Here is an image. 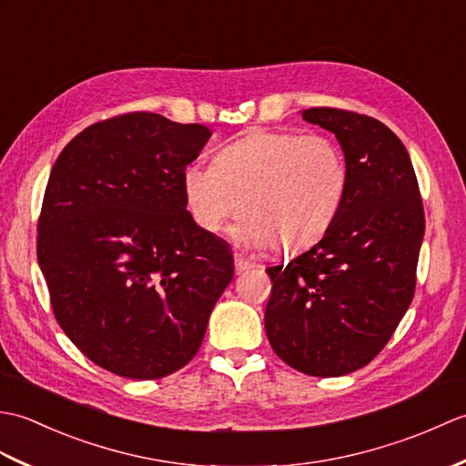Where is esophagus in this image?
I'll return each instance as SVG.
<instances>
[{
  "instance_id": "obj_1",
  "label": "esophagus",
  "mask_w": 466,
  "mask_h": 466,
  "mask_svg": "<svg viewBox=\"0 0 466 466\" xmlns=\"http://www.w3.org/2000/svg\"><path fill=\"white\" fill-rule=\"evenodd\" d=\"M234 266H236V272H238V274H242V272H248L250 268H254V264L246 260L244 256H242V254H238V252L234 254Z\"/></svg>"
}]
</instances>
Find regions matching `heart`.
I'll return each mask as SVG.
<instances>
[{"mask_svg": "<svg viewBox=\"0 0 466 466\" xmlns=\"http://www.w3.org/2000/svg\"><path fill=\"white\" fill-rule=\"evenodd\" d=\"M349 166L336 142L322 134L256 130L216 152L212 166L187 164L182 196L192 222L220 232L242 208L236 238L286 252L319 242L339 218Z\"/></svg>", "mask_w": 466, "mask_h": 466, "instance_id": "1", "label": "heart"}]
</instances>
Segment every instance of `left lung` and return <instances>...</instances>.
<instances>
[{
  "label": "left lung",
  "instance_id": "1",
  "mask_svg": "<svg viewBox=\"0 0 466 466\" xmlns=\"http://www.w3.org/2000/svg\"><path fill=\"white\" fill-rule=\"evenodd\" d=\"M302 117L340 142L349 190L319 244L266 268L264 329L286 364L329 379L369 364L409 310L424 210L410 156L390 127L339 107H310Z\"/></svg>",
  "mask_w": 466,
  "mask_h": 466
}]
</instances>
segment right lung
Instances as JSON below:
<instances>
[{
  "label": "right lung",
  "mask_w": 466,
  "mask_h": 466,
  "mask_svg": "<svg viewBox=\"0 0 466 466\" xmlns=\"http://www.w3.org/2000/svg\"><path fill=\"white\" fill-rule=\"evenodd\" d=\"M212 132L160 114L92 124L49 174L37 262L57 324L87 359L154 380L194 359L234 279L222 238L186 210L182 172Z\"/></svg>",
  "instance_id": "obj_1"
}]
</instances>
